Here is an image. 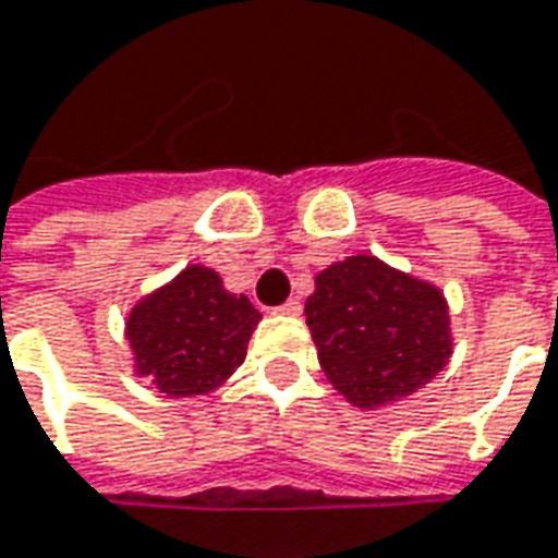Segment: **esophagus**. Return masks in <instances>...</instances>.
Listing matches in <instances>:
<instances>
[{
	"instance_id": "obj_1",
	"label": "esophagus",
	"mask_w": 558,
	"mask_h": 558,
	"mask_svg": "<svg viewBox=\"0 0 558 558\" xmlns=\"http://www.w3.org/2000/svg\"><path fill=\"white\" fill-rule=\"evenodd\" d=\"M299 311H302V305H299L295 299H290V302H283V305H278V308H275V314H287V317H295Z\"/></svg>"
}]
</instances>
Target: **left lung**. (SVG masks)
Returning a JSON list of instances; mask_svg holds the SVG:
<instances>
[{
	"mask_svg": "<svg viewBox=\"0 0 558 558\" xmlns=\"http://www.w3.org/2000/svg\"><path fill=\"white\" fill-rule=\"evenodd\" d=\"M305 317L332 388L360 409L407 400L452 357L446 295L366 253L314 278Z\"/></svg>",
	"mask_w": 558,
	"mask_h": 558,
	"instance_id": "1",
	"label": "left lung"
}]
</instances>
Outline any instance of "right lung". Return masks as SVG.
<instances>
[{
  "label": "right lung",
  "mask_w": 558,
  "mask_h": 558,
  "mask_svg": "<svg viewBox=\"0 0 558 558\" xmlns=\"http://www.w3.org/2000/svg\"><path fill=\"white\" fill-rule=\"evenodd\" d=\"M263 314L244 293H229L207 265H189L131 308L124 336L134 373L168 397H201L226 385Z\"/></svg>",
  "instance_id": "obj_1"
}]
</instances>
